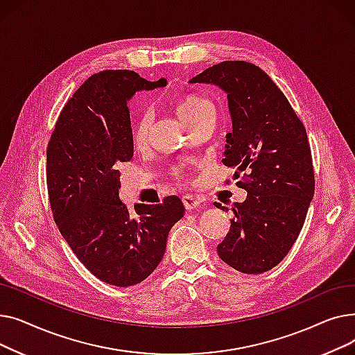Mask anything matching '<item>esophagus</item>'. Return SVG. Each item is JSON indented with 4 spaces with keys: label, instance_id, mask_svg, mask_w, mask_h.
Listing matches in <instances>:
<instances>
[{
    "label": "esophagus",
    "instance_id": "obj_1",
    "mask_svg": "<svg viewBox=\"0 0 355 355\" xmlns=\"http://www.w3.org/2000/svg\"><path fill=\"white\" fill-rule=\"evenodd\" d=\"M182 204L187 210H196V209L200 207V200H197L193 196H184L182 197Z\"/></svg>",
    "mask_w": 355,
    "mask_h": 355
}]
</instances>
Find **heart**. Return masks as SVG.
<instances>
[{
	"instance_id": "heart-1",
	"label": "heart",
	"mask_w": 355,
	"mask_h": 355,
	"mask_svg": "<svg viewBox=\"0 0 355 355\" xmlns=\"http://www.w3.org/2000/svg\"><path fill=\"white\" fill-rule=\"evenodd\" d=\"M213 109V103L209 99H204L196 95H189L184 96L177 106L178 116L181 121H184L187 125H191L194 121H197L204 112ZM153 123V114L151 112H144V114L139 116L134 126V142L137 145H144L148 141L149 135V129H151Z\"/></svg>"
}]
</instances>
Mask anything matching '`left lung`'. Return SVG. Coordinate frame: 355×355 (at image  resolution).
Listing matches in <instances>:
<instances>
[{
  "label": "left lung",
  "mask_w": 355,
  "mask_h": 355,
  "mask_svg": "<svg viewBox=\"0 0 355 355\" xmlns=\"http://www.w3.org/2000/svg\"><path fill=\"white\" fill-rule=\"evenodd\" d=\"M190 83L214 85L227 95L232 132L223 164L245 173L234 218L217 246L223 262L257 275L275 268L301 233L313 197V166L306 130L268 74L248 62H221ZM216 207L227 211L220 202Z\"/></svg>",
  "instance_id": "8db88e82"
}]
</instances>
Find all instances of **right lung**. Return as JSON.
I'll list each match as a JSON object with an SVG mask.
<instances>
[{
    "instance_id": "right-lung-1",
    "label": "right lung",
    "mask_w": 355,
    "mask_h": 355,
    "mask_svg": "<svg viewBox=\"0 0 355 355\" xmlns=\"http://www.w3.org/2000/svg\"><path fill=\"white\" fill-rule=\"evenodd\" d=\"M130 70L90 76L66 103L47 146V189L54 221L80 262L102 282L137 285L159 265L171 227L184 216L177 196L161 204L119 198L118 165L134 157L128 101L165 86Z\"/></svg>"
}]
</instances>
